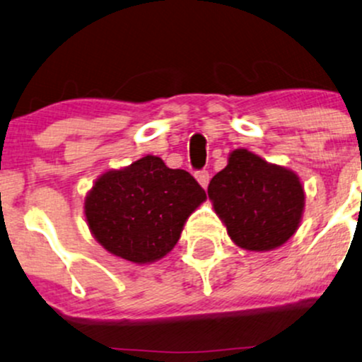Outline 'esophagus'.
Returning a JSON list of instances; mask_svg holds the SVG:
<instances>
[{
	"label": "esophagus",
	"mask_w": 362,
	"mask_h": 362,
	"mask_svg": "<svg viewBox=\"0 0 362 362\" xmlns=\"http://www.w3.org/2000/svg\"><path fill=\"white\" fill-rule=\"evenodd\" d=\"M195 178H197L199 184L206 189L207 184H209V172H207V170H199V172H195Z\"/></svg>",
	"instance_id": "obj_1"
}]
</instances>
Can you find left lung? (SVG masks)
Wrapping results in <instances>:
<instances>
[{
	"label": "left lung",
	"mask_w": 362,
	"mask_h": 362,
	"mask_svg": "<svg viewBox=\"0 0 362 362\" xmlns=\"http://www.w3.org/2000/svg\"><path fill=\"white\" fill-rule=\"evenodd\" d=\"M207 195L228 235L245 250H272L286 243L301 221L305 192L291 170L235 149L209 182Z\"/></svg>",
	"instance_id": "obj_1"
}]
</instances>
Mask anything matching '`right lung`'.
Here are the masks:
<instances>
[{"mask_svg": "<svg viewBox=\"0 0 362 362\" xmlns=\"http://www.w3.org/2000/svg\"><path fill=\"white\" fill-rule=\"evenodd\" d=\"M206 192L185 170L144 156L124 170H110L86 195L85 214L97 242L120 259L146 264L175 247Z\"/></svg>", "mask_w": 362, "mask_h": 362, "instance_id": "obj_1", "label": "right lung"}]
</instances>
